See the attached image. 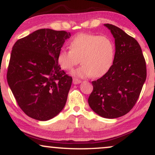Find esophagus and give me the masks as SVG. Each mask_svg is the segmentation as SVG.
I'll list each match as a JSON object with an SVG mask.
<instances>
[{"instance_id": "1", "label": "esophagus", "mask_w": 155, "mask_h": 155, "mask_svg": "<svg viewBox=\"0 0 155 155\" xmlns=\"http://www.w3.org/2000/svg\"><path fill=\"white\" fill-rule=\"evenodd\" d=\"M81 80H79L77 79H73V83L74 84H79L81 83Z\"/></svg>"}]
</instances>
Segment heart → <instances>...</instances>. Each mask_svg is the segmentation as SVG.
Wrapping results in <instances>:
<instances>
[{
	"instance_id": "heart-1",
	"label": "heart",
	"mask_w": 155,
	"mask_h": 155,
	"mask_svg": "<svg viewBox=\"0 0 155 155\" xmlns=\"http://www.w3.org/2000/svg\"><path fill=\"white\" fill-rule=\"evenodd\" d=\"M68 45L70 49L59 51L57 60L62 68L71 71L80 60L82 65L74 71L78 77H102L113 66L115 45L109 37L79 33L70 41Z\"/></svg>"
}]
</instances>
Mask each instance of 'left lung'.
<instances>
[{
    "label": "left lung",
    "mask_w": 155,
    "mask_h": 155,
    "mask_svg": "<svg viewBox=\"0 0 155 155\" xmlns=\"http://www.w3.org/2000/svg\"><path fill=\"white\" fill-rule=\"evenodd\" d=\"M115 41L114 62L106 75L92 81L88 104L107 119L124 116L136 104L147 79L146 62L138 41L118 27L104 24Z\"/></svg>",
    "instance_id": "left-lung-1"
}]
</instances>
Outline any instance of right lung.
I'll return each instance as SVG.
<instances>
[{
  "label": "right lung",
  "mask_w": 155,
  "mask_h": 155,
  "mask_svg": "<svg viewBox=\"0 0 155 155\" xmlns=\"http://www.w3.org/2000/svg\"><path fill=\"white\" fill-rule=\"evenodd\" d=\"M66 31L48 28L19 39L12 48L7 81L19 106L28 117L47 121L63 109L72 83L57 57Z\"/></svg>",
  "instance_id": "add662e5"
}]
</instances>
